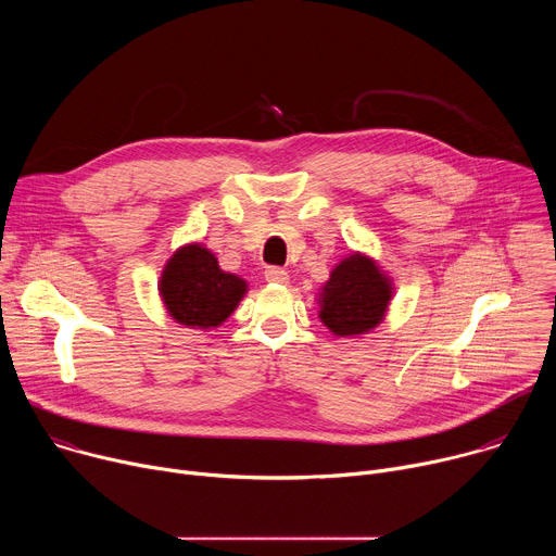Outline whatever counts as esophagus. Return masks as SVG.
I'll use <instances>...</instances> for the list:
<instances>
[{
	"mask_svg": "<svg viewBox=\"0 0 556 556\" xmlns=\"http://www.w3.org/2000/svg\"><path fill=\"white\" fill-rule=\"evenodd\" d=\"M264 277H266V281H270V283H288V279H290L288 270H283V268H277V266L268 268V270L264 273Z\"/></svg>",
	"mask_w": 556,
	"mask_h": 556,
	"instance_id": "1",
	"label": "esophagus"
}]
</instances>
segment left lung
Listing matches in <instances>:
<instances>
[{
    "label": "left lung",
    "mask_w": 556,
    "mask_h": 556,
    "mask_svg": "<svg viewBox=\"0 0 556 556\" xmlns=\"http://www.w3.org/2000/svg\"><path fill=\"white\" fill-rule=\"evenodd\" d=\"M393 290V279L382 266L354 251L332 268L330 279L316 294L319 319L334 337L358 339L384 321Z\"/></svg>",
    "instance_id": "8db88e82"
}]
</instances>
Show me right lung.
<instances>
[{"label": "right lung", "instance_id": "obj_1", "mask_svg": "<svg viewBox=\"0 0 556 556\" xmlns=\"http://www.w3.org/2000/svg\"><path fill=\"white\" fill-rule=\"evenodd\" d=\"M249 292L247 279L219 268L217 257L200 242L180 247L157 279L165 309L185 328H219Z\"/></svg>", "mask_w": 556, "mask_h": 556}]
</instances>
